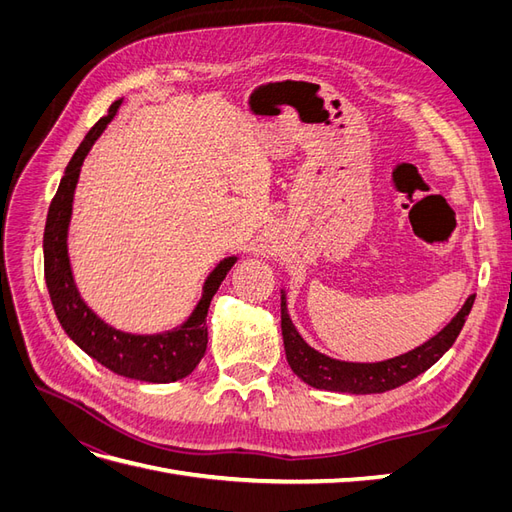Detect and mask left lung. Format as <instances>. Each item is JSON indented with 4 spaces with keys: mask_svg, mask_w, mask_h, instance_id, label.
Wrapping results in <instances>:
<instances>
[{
    "mask_svg": "<svg viewBox=\"0 0 512 512\" xmlns=\"http://www.w3.org/2000/svg\"><path fill=\"white\" fill-rule=\"evenodd\" d=\"M474 299L476 294H470L468 301L459 309V314L423 346H418L406 354H399L389 361L348 363L331 359V356L314 350L305 342L288 316L286 292L282 290V335L288 365L294 374L305 384L314 386V389L350 395L393 391L397 386L421 376L423 371H427L433 363H438L440 356L455 344L463 324H466V318L470 316Z\"/></svg>",
    "mask_w": 512,
    "mask_h": 512,
    "instance_id": "1",
    "label": "left lung"
}]
</instances>
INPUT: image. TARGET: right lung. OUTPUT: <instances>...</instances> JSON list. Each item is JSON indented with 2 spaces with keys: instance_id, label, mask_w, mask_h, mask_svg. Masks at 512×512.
Instances as JSON below:
<instances>
[{
  "instance_id": "obj_1",
  "label": "right lung",
  "mask_w": 512,
  "mask_h": 512,
  "mask_svg": "<svg viewBox=\"0 0 512 512\" xmlns=\"http://www.w3.org/2000/svg\"><path fill=\"white\" fill-rule=\"evenodd\" d=\"M121 100L113 102L108 115L102 117L74 151L66 173L61 177L55 198L51 200L44 226V280L51 294L57 320L72 342L117 376L141 382H177L190 376L207 350V312L213 294L218 292L226 273L237 262V256L224 258L215 267L203 286V297L192 316L181 327L158 335H134L113 329L100 320L81 299L76 290L70 258H68V226L72 218V200L79 183L81 166L98 136L115 117Z\"/></svg>"
}]
</instances>
